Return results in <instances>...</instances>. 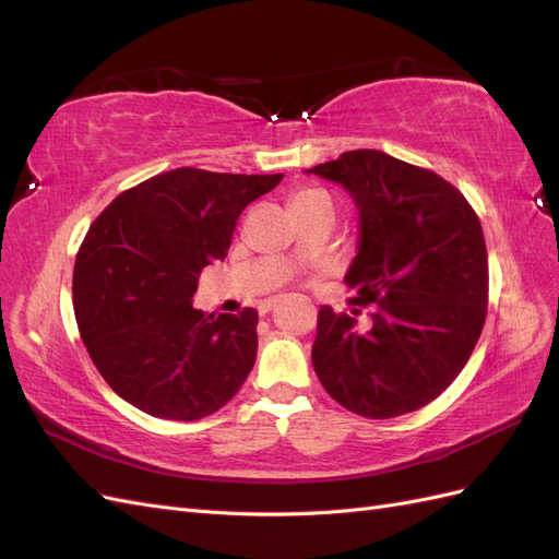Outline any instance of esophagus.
<instances>
[{
	"label": "esophagus",
	"mask_w": 559,
	"mask_h": 559,
	"mask_svg": "<svg viewBox=\"0 0 559 559\" xmlns=\"http://www.w3.org/2000/svg\"><path fill=\"white\" fill-rule=\"evenodd\" d=\"M273 308H275V300H265V302H261V308H259V310L265 314V312H270Z\"/></svg>",
	"instance_id": "34e87169"
}]
</instances>
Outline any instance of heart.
Instances as JSON below:
<instances>
[{
    "instance_id": "1",
    "label": "heart",
    "mask_w": 559,
    "mask_h": 559,
    "mask_svg": "<svg viewBox=\"0 0 559 559\" xmlns=\"http://www.w3.org/2000/svg\"><path fill=\"white\" fill-rule=\"evenodd\" d=\"M314 200H329V195L319 189H302L292 198V207L294 205H306V202H314Z\"/></svg>"
}]
</instances>
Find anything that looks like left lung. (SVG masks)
<instances>
[{"mask_svg":"<svg viewBox=\"0 0 559 559\" xmlns=\"http://www.w3.org/2000/svg\"><path fill=\"white\" fill-rule=\"evenodd\" d=\"M310 175L341 183L359 210L345 275L352 306H321L312 366L343 408L389 419L425 408L462 373L487 314V249L476 212L450 181L376 148L347 151Z\"/></svg>","mask_w":559,"mask_h":559,"instance_id":"obj_1","label":"left lung"}]
</instances>
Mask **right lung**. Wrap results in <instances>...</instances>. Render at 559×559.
Masks as SVG:
<instances>
[{"mask_svg":"<svg viewBox=\"0 0 559 559\" xmlns=\"http://www.w3.org/2000/svg\"><path fill=\"white\" fill-rule=\"evenodd\" d=\"M284 175L195 167L123 191L86 233L74 314L99 376L146 415L193 421L238 394L257 361L259 312L193 308L198 277L224 261L242 210Z\"/></svg>","mask_w":559,"mask_h":559,"instance_id":"obj_1","label":"right lung"}]
</instances>
